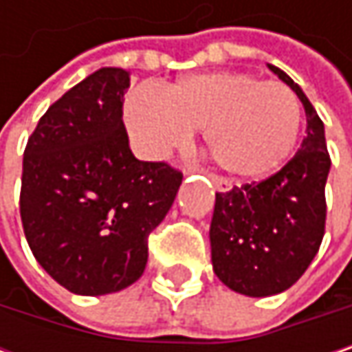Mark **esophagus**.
<instances>
[{"mask_svg":"<svg viewBox=\"0 0 352 352\" xmlns=\"http://www.w3.org/2000/svg\"><path fill=\"white\" fill-rule=\"evenodd\" d=\"M212 185H214V187H216V191H220V193L230 191V183H228V181H224V179H220V177L212 175Z\"/></svg>","mask_w":352,"mask_h":352,"instance_id":"1","label":"esophagus"}]
</instances>
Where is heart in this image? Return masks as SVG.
Instances as JSON below:
<instances>
[{"mask_svg": "<svg viewBox=\"0 0 352 352\" xmlns=\"http://www.w3.org/2000/svg\"><path fill=\"white\" fill-rule=\"evenodd\" d=\"M126 126L148 159L185 144L193 128L216 165L234 179L256 181L275 173L294 153L302 107L277 81L241 71L195 73L157 89H134L124 104Z\"/></svg>", "mask_w": 352, "mask_h": 352, "instance_id": "heart-1", "label": "heart"}]
</instances>
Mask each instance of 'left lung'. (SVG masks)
Listing matches in <instances>:
<instances>
[{"instance_id":"left-lung-1","label":"left lung","mask_w":352,"mask_h":352,"mask_svg":"<svg viewBox=\"0 0 352 352\" xmlns=\"http://www.w3.org/2000/svg\"><path fill=\"white\" fill-rule=\"evenodd\" d=\"M306 109L298 155L261 183L216 193L210 224L212 267L236 294L267 298L289 289L314 261L326 222L324 187L330 173L324 124L294 79L267 65Z\"/></svg>"}]
</instances>
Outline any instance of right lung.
<instances>
[{"label": "right lung", "instance_id": "right-lung-1", "mask_svg": "<svg viewBox=\"0 0 352 352\" xmlns=\"http://www.w3.org/2000/svg\"><path fill=\"white\" fill-rule=\"evenodd\" d=\"M130 73L102 67L40 118L24 151L20 216L40 267L77 296L140 279L148 234L165 220L183 175L138 161L122 102Z\"/></svg>", "mask_w": 352, "mask_h": 352}]
</instances>
